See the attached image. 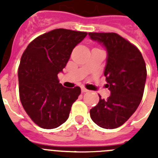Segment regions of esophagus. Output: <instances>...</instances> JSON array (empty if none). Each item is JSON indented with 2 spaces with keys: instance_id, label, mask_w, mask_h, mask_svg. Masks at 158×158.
I'll use <instances>...</instances> for the list:
<instances>
[{
  "instance_id": "34e87169",
  "label": "esophagus",
  "mask_w": 158,
  "mask_h": 158,
  "mask_svg": "<svg viewBox=\"0 0 158 158\" xmlns=\"http://www.w3.org/2000/svg\"><path fill=\"white\" fill-rule=\"evenodd\" d=\"M81 91H82V92H88V89L84 88V87H82V88H81Z\"/></svg>"
}]
</instances>
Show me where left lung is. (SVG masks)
I'll list each match as a JSON object with an SVG mask.
<instances>
[{
  "mask_svg": "<svg viewBox=\"0 0 158 158\" xmlns=\"http://www.w3.org/2000/svg\"><path fill=\"white\" fill-rule=\"evenodd\" d=\"M92 40L106 47L104 75L108 99H101L90 110L91 118L99 127L114 129L122 126L138 108L144 90L147 70L141 52L132 44L114 32H89Z\"/></svg>",
  "mask_w": 158,
  "mask_h": 158,
  "instance_id": "left-lung-1",
  "label": "left lung"
}]
</instances>
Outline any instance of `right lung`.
Masks as SVG:
<instances>
[{
	"label": "right lung",
	"mask_w": 158,
	"mask_h": 158,
	"mask_svg": "<svg viewBox=\"0 0 158 158\" xmlns=\"http://www.w3.org/2000/svg\"><path fill=\"white\" fill-rule=\"evenodd\" d=\"M88 33L59 28L36 37L22 55L19 66V97L35 123L53 129L67 120L81 89L59 83L61 72L75 46Z\"/></svg>",
	"instance_id": "obj_1"
}]
</instances>
